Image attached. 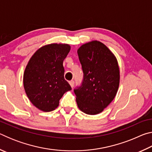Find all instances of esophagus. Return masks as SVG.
Instances as JSON below:
<instances>
[{
	"label": "esophagus",
	"mask_w": 152,
	"mask_h": 152,
	"mask_svg": "<svg viewBox=\"0 0 152 152\" xmlns=\"http://www.w3.org/2000/svg\"><path fill=\"white\" fill-rule=\"evenodd\" d=\"M69 83H70V86H71L72 88H73L74 85V80H71V81L69 82Z\"/></svg>",
	"instance_id": "esophagus-1"
}]
</instances>
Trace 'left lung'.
Wrapping results in <instances>:
<instances>
[{"instance_id":"obj_1","label":"left lung","mask_w":152,"mask_h":152,"mask_svg":"<svg viewBox=\"0 0 152 152\" xmlns=\"http://www.w3.org/2000/svg\"><path fill=\"white\" fill-rule=\"evenodd\" d=\"M78 55L84 74L80 86L74 90L77 104L86 114H99L112 102L119 88L117 60L109 48L98 41L82 45Z\"/></svg>"}]
</instances>
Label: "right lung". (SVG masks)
Masks as SVG:
<instances>
[{"instance_id":"add662e5","label":"right lung","mask_w":152,"mask_h":152,"mask_svg":"<svg viewBox=\"0 0 152 152\" xmlns=\"http://www.w3.org/2000/svg\"><path fill=\"white\" fill-rule=\"evenodd\" d=\"M70 50L68 44L52 43L43 46L33 54L25 68V92L32 104L43 111L56 109L64 94L72 90L64 79L63 66Z\"/></svg>"}]
</instances>
